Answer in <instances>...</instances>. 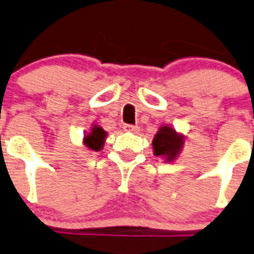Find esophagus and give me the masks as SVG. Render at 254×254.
Here are the masks:
<instances>
[{
    "instance_id": "esophagus-1",
    "label": "esophagus",
    "mask_w": 254,
    "mask_h": 254,
    "mask_svg": "<svg viewBox=\"0 0 254 254\" xmlns=\"http://www.w3.org/2000/svg\"><path fill=\"white\" fill-rule=\"evenodd\" d=\"M123 129L125 131H130V133H138V130H139V127L137 125H129V124H125Z\"/></svg>"
}]
</instances>
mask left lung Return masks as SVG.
Returning a JSON list of instances; mask_svg holds the SVG:
<instances>
[{
  "label": "left lung",
  "instance_id": "obj_1",
  "mask_svg": "<svg viewBox=\"0 0 254 254\" xmlns=\"http://www.w3.org/2000/svg\"><path fill=\"white\" fill-rule=\"evenodd\" d=\"M183 140L185 137L182 134L177 133L169 125H163L153 137V155L164 157L167 163H172L180 155L183 147Z\"/></svg>",
  "mask_w": 254,
  "mask_h": 254
}]
</instances>
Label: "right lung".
<instances>
[{
    "instance_id": "add662e5",
    "label": "right lung",
    "mask_w": 254,
    "mask_h": 254,
    "mask_svg": "<svg viewBox=\"0 0 254 254\" xmlns=\"http://www.w3.org/2000/svg\"><path fill=\"white\" fill-rule=\"evenodd\" d=\"M107 137V131H104L101 127L94 125L91 127L90 133L85 134L84 144L93 151H101L104 146V140Z\"/></svg>"
}]
</instances>
